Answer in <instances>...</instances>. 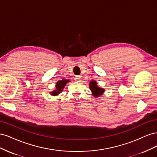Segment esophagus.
<instances>
[{"label": "esophagus", "mask_w": 157, "mask_h": 157, "mask_svg": "<svg viewBox=\"0 0 157 157\" xmlns=\"http://www.w3.org/2000/svg\"><path fill=\"white\" fill-rule=\"evenodd\" d=\"M75 80L77 82H80V80H81V77H80V76H77V77H75Z\"/></svg>", "instance_id": "1"}]
</instances>
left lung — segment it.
Wrapping results in <instances>:
<instances>
[{
	"mask_svg": "<svg viewBox=\"0 0 157 157\" xmlns=\"http://www.w3.org/2000/svg\"><path fill=\"white\" fill-rule=\"evenodd\" d=\"M89 87L90 90H91L92 92V95L95 98H97L99 97V96H101V95H102L103 92H105V90L103 88H99L98 86L97 82L96 81H95V80H92V81L90 82Z\"/></svg>",
	"mask_w": 157,
	"mask_h": 157,
	"instance_id": "obj_1",
	"label": "left lung"
}]
</instances>
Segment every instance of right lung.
<instances>
[{
    "instance_id": "obj_1",
    "label": "right lung",
    "mask_w": 157,
    "mask_h": 157,
    "mask_svg": "<svg viewBox=\"0 0 157 157\" xmlns=\"http://www.w3.org/2000/svg\"><path fill=\"white\" fill-rule=\"evenodd\" d=\"M69 80H66V79L59 80V81H58L56 83V89L54 90V91L52 92L50 94L52 95V96H57V95L60 94L61 92L63 91V89L64 88L66 84L69 82Z\"/></svg>"
}]
</instances>
